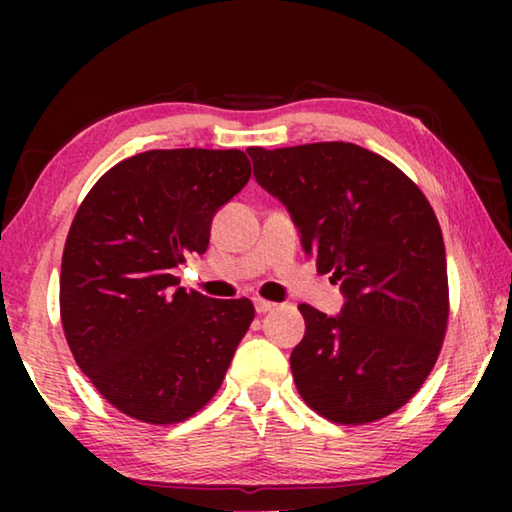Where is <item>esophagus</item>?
Masks as SVG:
<instances>
[{"instance_id":"1","label":"esophagus","mask_w":512,"mask_h":512,"mask_svg":"<svg viewBox=\"0 0 512 512\" xmlns=\"http://www.w3.org/2000/svg\"><path fill=\"white\" fill-rule=\"evenodd\" d=\"M255 309H257V314H266V311L275 309V302H268V300L257 298V300H255Z\"/></svg>"}]
</instances>
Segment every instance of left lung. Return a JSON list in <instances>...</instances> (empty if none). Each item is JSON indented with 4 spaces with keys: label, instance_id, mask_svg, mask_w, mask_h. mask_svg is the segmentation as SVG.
I'll use <instances>...</instances> for the list:
<instances>
[{
    "label": "left lung",
    "instance_id": "1",
    "mask_svg": "<svg viewBox=\"0 0 512 512\" xmlns=\"http://www.w3.org/2000/svg\"><path fill=\"white\" fill-rule=\"evenodd\" d=\"M248 155L257 183L284 203L305 253L345 298L339 316L298 307V393L332 422L386 418L418 393L445 339L447 259L436 214L393 162L357 144L250 146Z\"/></svg>",
    "mask_w": 512,
    "mask_h": 512
}]
</instances>
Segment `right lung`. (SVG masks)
Here are the masks:
<instances>
[{
	"mask_svg": "<svg viewBox=\"0 0 512 512\" xmlns=\"http://www.w3.org/2000/svg\"><path fill=\"white\" fill-rule=\"evenodd\" d=\"M248 178L237 149L146 151L103 173L76 212L60 318L79 368L121 413L183 422L219 391L255 307L187 293L171 271L205 253L216 210Z\"/></svg>",
	"mask_w": 512,
	"mask_h": 512,
	"instance_id": "1",
	"label": "right lung"
}]
</instances>
